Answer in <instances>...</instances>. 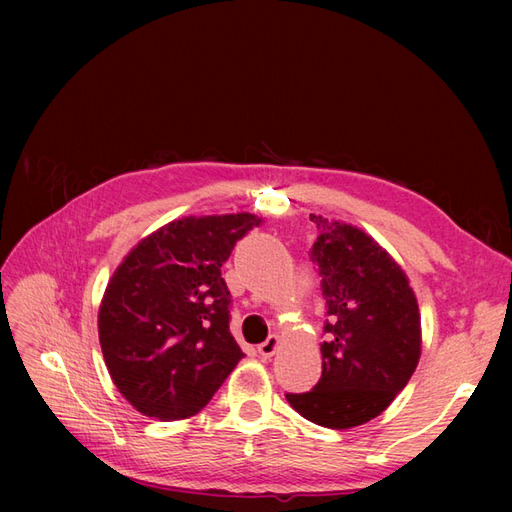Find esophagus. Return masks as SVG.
<instances>
[{"label":"esophagus","instance_id":"1","mask_svg":"<svg viewBox=\"0 0 512 512\" xmlns=\"http://www.w3.org/2000/svg\"><path fill=\"white\" fill-rule=\"evenodd\" d=\"M277 346H280V339H277V335H269L265 342L258 346V352H260V356H265V359H269V356L275 354Z\"/></svg>","mask_w":512,"mask_h":512}]
</instances>
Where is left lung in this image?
Instances as JSON below:
<instances>
[{
  "mask_svg": "<svg viewBox=\"0 0 512 512\" xmlns=\"http://www.w3.org/2000/svg\"><path fill=\"white\" fill-rule=\"evenodd\" d=\"M312 262L327 301L322 376L309 393H286L307 421L363 425L391 406L421 356V314L406 273L361 228L309 215Z\"/></svg>",
  "mask_w": 512,
  "mask_h": 512,
  "instance_id": "1",
  "label": "left lung"
}]
</instances>
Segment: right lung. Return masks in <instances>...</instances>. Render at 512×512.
<instances>
[{"mask_svg":"<svg viewBox=\"0 0 512 512\" xmlns=\"http://www.w3.org/2000/svg\"><path fill=\"white\" fill-rule=\"evenodd\" d=\"M252 213L175 220L138 243L106 286L98 333L119 393L145 416L179 421L203 410L243 352L230 335L222 265Z\"/></svg>","mask_w":512,"mask_h":512,"instance_id":"add662e5","label":"right lung"}]
</instances>
